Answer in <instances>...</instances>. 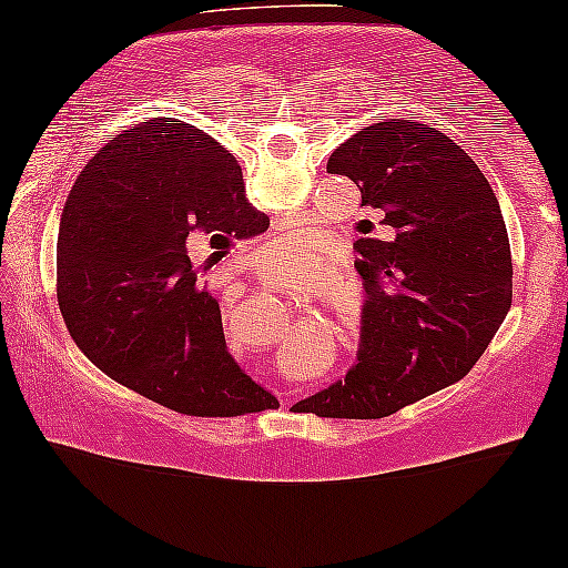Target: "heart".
I'll use <instances>...</instances> for the list:
<instances>
[{
    "label": "heart",
    "instance_id": "b5f03b06",
    "mask_svg": "<svg viewBox=\"0 0 568 568\" xmlns=\"http://www.w3.org/2000/svg\"><path fill=\"white\" fill-rule=\"evenodd\" d=\"M276 246L284 251V254H294V256H310V239L307 235H302V233H286V235H282V239L276 241ZM258 268H261V274H264L268 282H276V284H282L284 282V276H282V268H278V264H276V258H274V254H261V258H258Z\"/></svg>",
    "mask_w": 568,
    "mask_h": 568
}]
</instances>
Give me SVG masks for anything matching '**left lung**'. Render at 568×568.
Wrapping results in <instances>:
<instances>
[{
  "label": "left lung",
  "mask_w": 568,
  "mask_h": 568,
  "mask_svg": "<svg viewBox=\"0 0 568 568\" xmlns=\"http://www.w3.org/2000/svg\"><path fill=\"white\" fill-rule=\"evenodd\" d=\"M327 172L381 207L396 241H355L365 286L357 363L302 408L381 418L465 378L513 302L500 203L469 154L414 119H383L329 154Z\"/></svg>",
  "instance_id": "1"
}]
</instances>
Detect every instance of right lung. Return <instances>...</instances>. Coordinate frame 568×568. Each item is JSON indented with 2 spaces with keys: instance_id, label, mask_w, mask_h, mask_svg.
Here are the masks:
<instances>
[{
  "instance_id": "add662e5",
  "label": "right lung",
  "mask_w": 568,
  "mask_h": 568,
  "mask_svg": "<svg viewBox=\"0 0 568 568\" xmlns=\"http://www.w3.org/2000/svg\"><path fill=\"white\" fill-rule=\"evenodd\" d=\"M266 229L235 156L200 129L156 116L109 139L60 215L58 304L78 351L178 414L241 416L272 404L235 365L200 278L233 241ZM195 250L212 256L200 265Z\"/></svg>"
}]
</instances>
